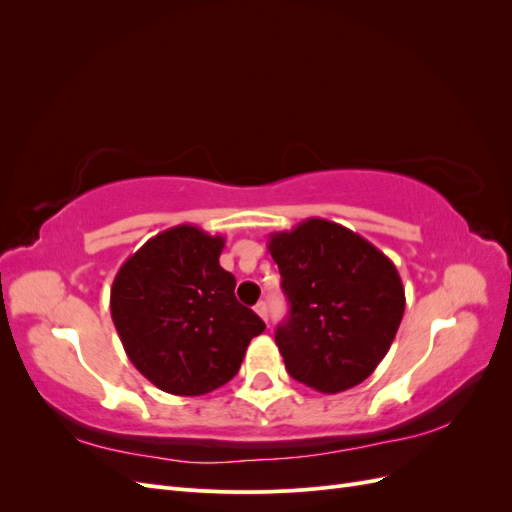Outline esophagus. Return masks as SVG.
<instances>
[{"label": "esophagus", "instance_id": "obj_1", "mask_svg": "<svg viewBox=\"0 0 512 512\" xmlns=\"http://www.w3.org/2000/svg\"><path fill=\"white\" fill-rule=\"evenodd\" d=\"M254 312L267 322V318H269V312H267V303L265 301H258L256 305H254Z\"/></svg>", "mask_w": 512, "mask_h": 512}]
</instances>
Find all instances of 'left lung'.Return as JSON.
Listing matches in <instances>:
<instances>
[{"instance_id":"8db88e82","label":"left lung","mask_w":512,"mask_h":512,"mask_svg":"<svg viewBox=\"0 0 512 512\" xmlns=\"http://www.w3.org/2000/svg\"><path fill=\"white\" fill-rule=\"evenodd\" d=\"M269 252L290 301V316L275 331L288 374L327 395L374 374L406 309L391 258L322 218L273 232Z\"/></svg>"}]
</instances>
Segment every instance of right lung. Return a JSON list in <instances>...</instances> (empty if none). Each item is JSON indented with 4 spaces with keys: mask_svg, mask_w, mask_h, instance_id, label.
Returning a JSON list of instances; mask_svg holds the SVG:
<instances>
[{
    "mask_svg": "<svg viewBox=\"0 0 512 512\" xmlns=\"http://www.w3.org/2000/svg\"><path fill=\"white\" fill-rule=\"evenodd\" d=\"M226 239L179 224L151 237L117 271L111 316L132 365L158 389L196 397L237 374L265 331L220 267Z\"/></svg>",
    "mask_w": 512,
    "mask_h": 512,
    "instance_id": "obj_1",
    "label": "right lung"
}]
</instances>
